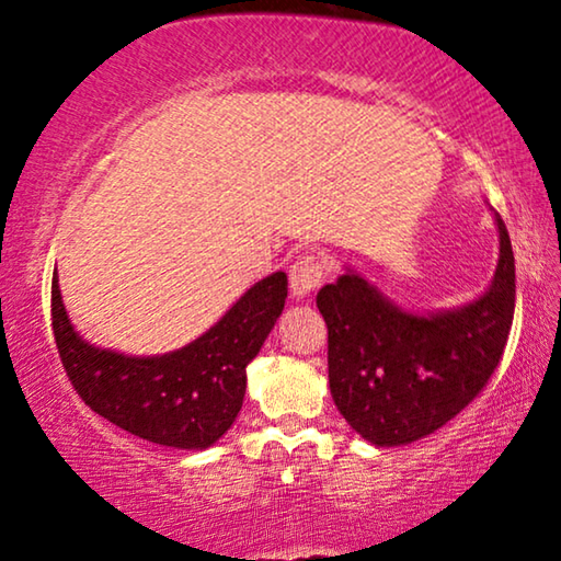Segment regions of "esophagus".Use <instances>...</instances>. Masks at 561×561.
Segmentation results:
<instances>
[{
	"label": "esophagus",
	"mask_w": 561,
	"mask_h": 561,
	"mask_svg": "<svg viewBox=\"0 0 561 561\" xmlns=\"http://www.w3.org/2000/svg\"><path fill=\"white\" fill-rule=\"evenodd\" d=\"M327 277V262L317 257V254H304L289 270V287L294 299H307L309 294H314L321 282Z\"/></svg>",
	"instance_id": "34e87169"
}]
</instances>
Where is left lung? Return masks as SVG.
Instances as JSON below:
<instances>
[{
	"instance_id": "obj_1",
	"label": "left lung",
	"mask_w": 561,
	"mask_h": 561,
	"mask_svg": "<svg viewBox=\"0 0 561 561\" xmlns=\"http://www.w3.org/2000/svg\"><path fill=\"white\" fill-rule=\"evenodd\" d=\"M495 222V277L485 294L460 309L403 311L354 270L319 289L331 398L364 440L393 448L425 438L495 374L515 317V254L500 215Z\"/></svg>"
}]
</instances>
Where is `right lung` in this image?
Here are the masks:
<instances>
[{"label": "right lung", "instance_id": "add662e5", "mask_svg": "<svg viewBox=\"0 0 561 561\" xmlns=\"http://www.w3.org/2000/svg\"><path fill=\"white\" fill-rule=\"evenodd\" d=\"M284 299L287 274L274 272L187 346L163 356H126L76 334L54 272L51 329L64 371L93 413L148 443L205 450L240 413L247 364L260 354Z\"/></svg>", "mask_w": 561, "mask_h": 561}]
</instances>
